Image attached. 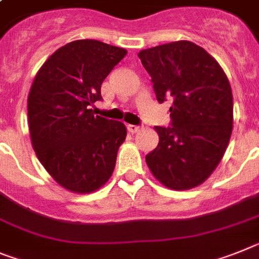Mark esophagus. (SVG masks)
Here are the masks:
<instances>
[{"label":"esophagus","mask_w":259,"mask_h":259,"mask_svg":"<svg viewBox=\"0 0 259 259\" xmlns=\"http://www.w3.org/2000/svg\"><path fill=\"white\" fill-rule=\"evenodd\" d=\"M127 130L130 132H131V134H135V132H138L139 130H140V127H139V125H134V124H128L127 125Z\"/></svg>","instance_id":"esophagus-1"}]
</instances>
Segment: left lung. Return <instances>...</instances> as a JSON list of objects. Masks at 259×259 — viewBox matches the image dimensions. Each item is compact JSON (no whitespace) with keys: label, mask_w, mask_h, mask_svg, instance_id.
<instances>
[{"label":"left lung","mask_w":259,"mask_h":259,"mask_svg":"<svg viewBox=\"0 0 259 259\" xmlns=\"http://www.w3.org/2000/svg\"><path fill=\"white\" fill-rule=\"evenodd\" d=\"M160 103L171 101L170 127L156 125L158 145L145 156L153 176L169 189L204 182L228 147L233 97L218 61L187 40L139 52Z\"/></svg>","instance_id":"left-lung-1"}]
</instances>
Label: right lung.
Instances as JSON below:
<instances>
[{
    "label": "right lung",
    "instance_id": "add662e5",
    "mask_svg": "<svg viewBox=\"0 0 259 259\" xmlns=\"http://www.w3.org/2000/svg\"><path fill=\"white\" fill-rule=\"evenodd\" d=\"M125 55L98 40L70 41L48 57L31 86L32 148L51 177L73 193L96 191L114 171L125 125L96 116L89 106L102 99L103 79Z\"/></svg>",
    "mask_w": 259,
    "mask_h": 259
}]
</instances>
